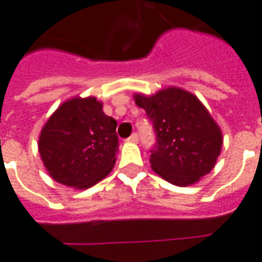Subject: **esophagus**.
<instances>
[{"label": "esophagus", "instance_id": "esophagus-1", "mask_svg": "<svg viewBox=\"0 0 262 262\" xmlns=\"http://www.w3.org/2000/svg\"><path fill=\"white\" fill-rule=\"evenodd\" d=\"M127 141H130V143H137V141H139V135H137V133H133V135L127 139Z\"/></svg>", "mask_w": 262, "mask_h": 262}]
</instances>
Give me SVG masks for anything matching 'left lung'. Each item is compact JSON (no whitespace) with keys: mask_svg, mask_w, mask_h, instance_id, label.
Here are the masks:
<instances>
[{"mask_svg":"<svg viewBox=\"0 0 262 262\" xmlns=\"http://www.w3.org/2000/svg\"><path fill=\"white\" fill-rule=\"evenodd\" d=\"M145 110L157 143L151 149V167L171 184H193L214 167L221 152L223 133L196 96L180 88H167L152 96L135 95Z\"/></svg>","mask_w":262,"mask_h":262,"instance_id":"obj_1","label":"left lung"}]
</instances>
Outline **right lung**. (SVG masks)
I'll list each match as a JSON object with an SVG mask.
<instances>
[{
	"mask_svg": "<svg viewBox=\"0 0 262 262\" xmlns=\"http://www.w3.org/2000/svg\"><path fill=\"white\" fill-rule=\"evenodd\" d=\"M38 151L52 179L85 189L113 170L118 152L117 121L95 97L60 105L41 130Z\"/></svg>",
	"mask_w": 262,
	"mask_h": 262,
	"instance_id": "1",
	"label": "right lung"
}]
</instances>
